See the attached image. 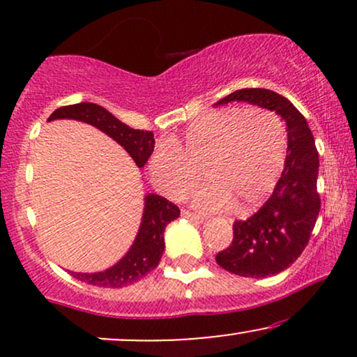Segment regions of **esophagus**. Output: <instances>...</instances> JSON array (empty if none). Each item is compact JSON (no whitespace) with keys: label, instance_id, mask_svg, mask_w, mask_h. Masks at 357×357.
<instances>
[{"label":"esophagus","instance_id":"34e87169","mask_svg":"<svg viewBox=\"0 0 357 357\" xmlns=\"http://www.w3.org/2000/svg\"><path fill=\"white\" fill-rule=\"evenodd\" d=\"M181 216H183V218H188V220L195 221V223H203V221H204V218H203L202 215H196V213H190V211H186V210H181Z\"/></svg>","mask_w":357,"mask_h":357}]
</instances>
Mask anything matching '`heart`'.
Wrapping results in <instances>:
<instances>
[{
    "label": "heart",
    "mask_w": 357,
    "mask_h": 357,
    "mask_svg": "<svg viewBox=\"0 0 357 357\" xmlns=\"http://www.w3.org/2000/svg\"><path fill=\"white\" fill-rule=\"evenodd\" d=\"M287 130L267 109H221L199 117L183 139L159 144L149 158V176L167 199H183L203 171L210 186L195 196L203 210H227L235 202L248 210L272 191L285 159Z\"/></svg>",
    "instance_id": "1"
}]
</instances>
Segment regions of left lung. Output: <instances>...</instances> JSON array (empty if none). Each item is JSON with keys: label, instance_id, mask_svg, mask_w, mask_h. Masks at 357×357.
<instances>
[{"label": "left lung", "instance_id": "8db88e82", "mask_svg": "<svg viewBox=\"0 0 357 357\" xmlns=\"http://www.w3.org/2000/svg\"><path fill=\"white\" fill-rule=\"evenodd\" d=\"M235 100L272 110L287 126L285 165L272 196L248 220L233 223L231 245L216 255V264L235 275L264 278L289 268L309 243L321 211L319 154L305 117L280 93L241 89L215 105Z\"/></svg>", "mask_w": 357, "mask_h": 357}]
</instances>
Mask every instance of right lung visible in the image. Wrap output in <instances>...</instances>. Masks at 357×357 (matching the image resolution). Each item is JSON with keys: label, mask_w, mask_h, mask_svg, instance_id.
Returning <instances> with one entry per match:
<instances>
[{"label": "right lung", "mask_w": 357, "mask_h": 357, "mask_svg": "<svg viewBox=\"0 0 357 357\" xmlns=\"http://www.w3.org/2000/svg\"><path fill=\"white\" fill-rule=\"evenodd\" d=\"M59 119H72V121L97 127L110 139H114L119 146L124 147L137 167L144 166L154 151V134L151 130L132 129L112 116L107 109L92 102H80V104L56 109L48 117V121H59ZM178 216L179 210L176 204L155 192H147L144 196V211H142L137 235L126 255L112 267L102 272L70 273L77 280L85 282V284L107 287V289H121V287L141 280L151 270L158 267L165 252V230Z\"/></svg>", "instance_id": "obj_1"}]
</instances>
